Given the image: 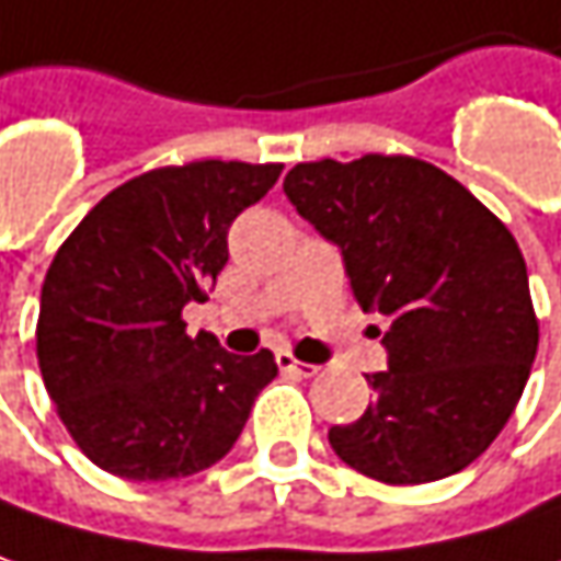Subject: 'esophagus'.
Returning a JSON list of instances; mask_svg holds the SVG:
<instances>
[{
    "mask_svg": "<svg viewBox=\"0 0 561 561\" xmlns=\"http://www.w3.org/2000/svg\"><path fill=\"white\" fill-rule=\"evenodd\" d=\"M276 363H279L282 373H295V376H305V379L318 376V366H311V363H298L291 353H276Z\"/></svg>",
    "mask_w": 561,
    "mask_h": 561,
    "instance_id": "esophagus-1",
    "label": "esophagus"
}]
</instances>
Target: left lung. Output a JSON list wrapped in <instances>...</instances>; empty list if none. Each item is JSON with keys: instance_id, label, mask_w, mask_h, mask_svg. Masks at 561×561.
<instances>
[{"instance_id": "left-lung-1", "label": "left lung", "mask_w": 561, "mask_h": 561, "mask_svg": "<svg viewBox=\"0 0 561 561\" xmlns=\"http://www.w3.org/2000/svg\"><path fill=\"white\" fill-rule=\"evenodd\" d=\"M295 211L343 256L363 311L391 321L376 401L333 453L385 484H424L476 462L530 379L539 324L514 233L443 170L369 153L298 163ZM379 333V331H376Z\"/></svg>"}]
</instances>
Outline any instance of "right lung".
Segmentation results:
<instances>
[{
	"instance_id": "right-lung-1",
	"label": "right lung",
	"mask_w": 561,
	"mask_h": 561,
	"mask_svg": "<svg viewBox=\"0 0 561 561\" xmlns=\"http://www.w3.org/2000/svg\"><path fill=\"white\" fill-rule=\"evenodd\" d=\"M282 163L198 160L108 192L64 240L41 288L37 363L77 446L128 482L195 476L243 431L276 379L270 350L228 353L188 336L182 308L205 301L228 263L233 218Z\"/></svg>"
}]
</instances>
